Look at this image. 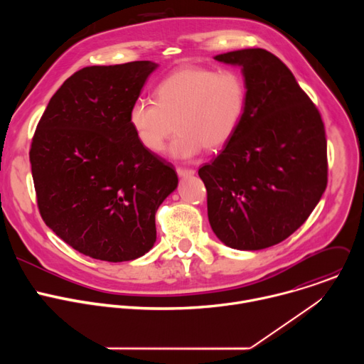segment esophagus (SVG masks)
Returning a JSON list of instances; mask_svg holds the SVG:
<instances>
[{
  "label": "esophagus",
  "mask_w": 364,
  "mask_h": 364,
  "mask_svg": "<svg viewBox=\"0 0 364 364\" xmlns=\"http://www.w3.org/2000/svg\"><path fill=\"white\" fill-rule=\"evenodd\" d=\"M196 173V170H193V168H184V167H177V174L180 176V177H190V176H193Z\"/></svg>",
  "instance_id": "1"
}]
</instances>
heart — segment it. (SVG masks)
<instances>
[{
    "label": "heart",
    "instance_id": "1",
    "mask_svg": "<svg viewBox=\"0 0 364 364\" xmlns=\"http://www.w3.org/2000/svg\"><path fill=\"white\" fill-rule=\"evenodd\" d=\"M247 89L236 70L184 66L157 87V99L138 97L128 114L138 142L149 152H161L176 132L171 155L196 157L205 146L219 149L236 134L246 109Z\"/></svg>",
    "mask_w": 364,
    "mask_h": 364
}]
</instances>
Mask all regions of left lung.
<instances>
[{"instance_id":"8db88e82","label":"left lung","mask_w":364,"mask_h":364,"mask_svg":"<svg viewBox=\"0 0 364 364\" xmlns=\"http://www.w3.org/2000/svg\"><path fill=\"white\" fill-rule=\"evenodd\" d=\"M215 59L242 66L247 100L236 134L198 170L207 215L226 246L265 249L291 236L327 187L324 122L271 51L245 48Z\"/></svg>"}]
</instances>
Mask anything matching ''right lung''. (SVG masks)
<instances>
[{"label": "right lung", "mask_w": 364, "mask_h": 364, "mask_svg": "<svg viewBox=\"0 0 364 364\" xmlns=\"http://www.w3.org/2000/svg\"><path fill=\"white\" fill-rule=\"evenodd\" d=\"M157 68L89 66L51 96L30 148L41 219L77 252L132 261L157 239L155 212L176 190L174 167L136 139L128 114Z\"/></svg>", "instance_id": "1"}]
</instances>
